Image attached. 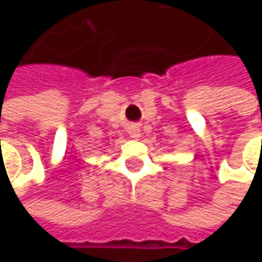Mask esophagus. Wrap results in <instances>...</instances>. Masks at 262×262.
Returning <instances> with one entry per match:
<instances>
[{"label":"esophagus","instance_id":"obj_1","mask_svg":"<svg viewBox=\"0 0 262 262\" xmlns=\"http://www.w3.org/2000/svg\"><path fill=\"white\" fill-rule=\"evenodd\" d=\"M127 133L130 135V138L138 139L141 136V129H139V124H129L127 127Z\"/></svg>","mask_w":262,"mask_h":262}]
</instances>
